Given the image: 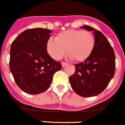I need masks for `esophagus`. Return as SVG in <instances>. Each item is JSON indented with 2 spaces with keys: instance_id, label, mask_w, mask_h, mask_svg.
<instances>
[{
  "instance_id": "obj_1",
  "label": "esophagus",
  "mask_w": 125,
  "mask_h": 125,
  "mask_svg": "<svg viewBox=\"0 0 125 125\" xmlns=\"http://www.w3.org/2000/svg\"><path fill=\"white\" fill-rule=\"evenodd\" d=\"M61 64H62V67H66V66H67L68 64H67V63H66V62H62L61 63Z\"/></svg>"
}]
</instances>
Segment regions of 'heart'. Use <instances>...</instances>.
<instances>
[{
  "label": "heart",
  "instance_id": "1",
  "mask_svg": "<svg viewBox=\"0 0 125 125\" xmlns=\"http://www.w3.org/2000/svg\"><path fill=\"white\" fill-rule=\"evenodd\" d=\"M95 46V38L88 31L68 30L59 33L55 40L47 42V51L56 60L62 58L66 52L73 61L82 62L88 58Z\"/></svg>",
  "mask_w": 125,
  "mask_h": 125
}]
</instances>
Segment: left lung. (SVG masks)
<instances>
[{"mask_svg":"<svg viewBox=\"0 0 125 125\" xmlns=\"http://www.w3.org/2000/svg\"><path fill=\"white\" fill-rule=\"evenodd\" d=\"M81 28L92 31L95 46L86 60L75 64V72L69 77V82L77 94L82 97H93L102 92L113 78L115 54L102 33L88 25Z\"/></svg>","mask_w":125,"mask_h":125,"instance_id":"left-lung-1","label":"left lung"}]
</instances>
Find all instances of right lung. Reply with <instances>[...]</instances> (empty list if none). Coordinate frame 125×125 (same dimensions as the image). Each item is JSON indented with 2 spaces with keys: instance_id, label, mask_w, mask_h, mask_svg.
<instances>
[{
  "instance_id": "right-lung-1",
  "label": "right lung",
  "mask_w": 125,
  "mask_h": 125,
  "mask_svg": "<svg viewBox=\"0 0 125 125\" xmlns=\"http://www.w3.org/2000/svg\"><path fill=\"white\" fill-rule=\"evenodd\" d=\"M52 31L34 28L21 33L10 46L9 67L19 87L29 94H39L50 87L54 74L62 69L47 52Z\"/></svg>"
}]
</instances>
